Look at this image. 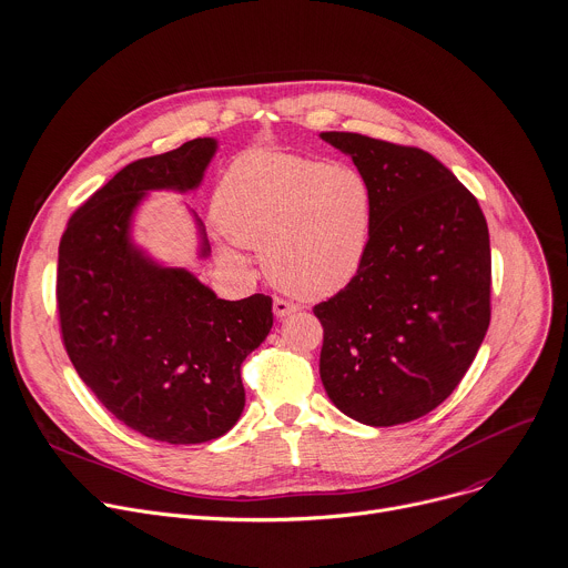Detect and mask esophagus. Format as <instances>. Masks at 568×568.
Segmentation results:
<instances>
[{
  "label": "esophagus",
  "mask_w": 568,
  "mask_h": 568,
  "mask_svg": "<svg viewBox=\"0 0 568 568\" xmlns=\"http://www.w3.org/2000/svg\"><path fill=\"white\" fill-rule=\"evenodd\" d=\"M273 311H275L277 318H286V316H291V313L297 311V304H293L288 300H282V297H275L273 300Z\"/></svg>",
  "instance_id": "esophagus-1"
}]
</instances>
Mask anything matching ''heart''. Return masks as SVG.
Masks as SVG:
<instances>
[{"label": "heart", "mask_w": 568, "mask_h": 568, "mask_svg": "<svg viewBox=\"0 0 568 568\" xmlns=\"http://www.w3.org/2000/svg\"><path fill=\"white\" fill-rule=\"evenodd\" d=\"M219 227L236 243L262 247L268 280L302 300L345 288L361 271L372 225L374 189L349 164L262 153L234 162L216 192ZM230 264H241L223 247Z\"/></svg>", "instance_id": "b5f03b06"}]
</instances>
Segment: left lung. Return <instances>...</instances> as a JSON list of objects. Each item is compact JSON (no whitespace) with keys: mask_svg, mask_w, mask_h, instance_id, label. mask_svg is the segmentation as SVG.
Masks as SVG:
<instances>
[{"mask_svg":"<svg viewBox=\"0 0 568 568\" xmlns=\"http://www.w3.org/2000/svg\"><path fill=\"white\" fill-rule=\"evenodd\" d=\"M374 189L356 277L313 306L321 379L367 426L413 422L460 384L489 327L491 255L478 201L430 153L358 133H321Z\"/></svg>","mask_w":568,"mask_h":568,"instance_id":"left-lung-1","label":"left lung"}]
</instances>
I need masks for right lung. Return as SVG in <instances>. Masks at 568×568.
Here are the masks:
<instances>
[{"label": "right lung", "instance_id": "obj_1", "mask_svg": "<svg viewBox=\"0 0 568 568\" xmlns=\"http://www.w3.org/2000/svg\"><path fill=\"white\" fill-rule=\"evenodd\" d=\"M214 138L123 166L70 219L58 247L62 343L83 384L125 426L169 445L225 435L243 413L241 363L273 327L264 293L230 302L133 241L149 192L199 189ZM201 257L210 243L201 219Z\"/></svg>", "mask_w": 568, "mask_h": 568}]
</instances>
